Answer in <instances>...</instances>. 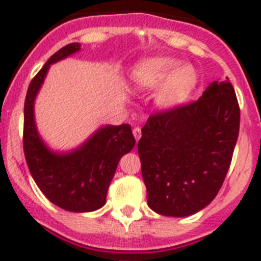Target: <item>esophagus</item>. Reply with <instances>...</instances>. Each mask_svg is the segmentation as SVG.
<instances>
[{"label":"esophagus","mask_w":261,"mask_h":261,"mask_svg":"<svg viewBox=\"0 0 261 261\" xmlns=\"http://www.w3.org/2000/svg\"><path fill=\"white\" fill-rule=\"evenodd\" d=\"M133 134L134 136H135L136 142H138V140L140 139V136H142V128H140L139 126H136V127L133 128Z\"/></svg>","instance_id":"esophagus-1"}]
</instances>
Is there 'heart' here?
<instances>
[{
	"label": "heart",
	"mask_w": 261,
	"mask_h": 261,
	"mask_svg": "<svg viewBox=\"0 0 261 261\" xmlns=\"http://www.w3.org/2000/svg\"><path fill=\"white\" fill-rule=\"evenodd\" d=\"M133 81L140 88L152 90L160 84L156 102L163 109H173L187 100L198 83V74L189 65L170 57H152L140 61L133 70Z\"/></svg>",
	"instance_id": "obj_1"
}]
</instances>
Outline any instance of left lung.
Listing matches in <instances>:
<instances>
[{
  "label": "left lung",
  "instance_id": "obj_1",
  "mask_svg": "<svg viewBox=\"0 0 261 261\" xmlns=\"http://www.w3.org/2000/svg\"><path fill=\"white\" fill-rule=\"evenodd\" d=\"M239 121L229 79L211 83L196 101L151 114L138 143L149 208L186 217L208 205L229 170Z\"/></svg>",
  "mask_w": 261,
  "mask_h": 261
}]
</instances>
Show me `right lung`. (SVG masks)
Returning a JSON list of instances; mask_svg holds the SVG:
<instances>
[{
    "label": "right lung",
    "mask_w": 261,
    "mask_h": 261,
    "mask_svg": "<svg viewBox=\"0 0 261 261\" xmlns=\"http://www.w3.org/2000/svg\"><path fill=\"white\" fill-rule=\"evenodd\" d=\"M79 49L81 44L72 43L56 51L28 86L23 149L32 178L51 203L70 212H92L107 203L108 189L119 160L135 145L131 126H105L78 149L55 153L40 139L34 118L35 97L49 66Z\"/></svg>",
    "instance_id": "add662e5"
}]
</instances>
